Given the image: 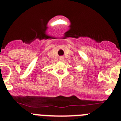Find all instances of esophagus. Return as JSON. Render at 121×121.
I'll list each match as a JSON object with an SVG mask.
<instances>
[{"instance_id": "esophagus-1", "label": "esophagus", "mask_w": 121, "mask_h": 121, "mask_svg": "<svg viewBox=\"0 0 121 121\" xmlns=\"http://www.w3.org/2000/svg\"><path fill=\"white\" fill-rule=\"evenodd\" d=\"M63 59H64V58H63L62 57H61L60 58V60H63Z\"/></svg>"}]
</instances>
